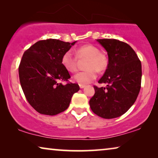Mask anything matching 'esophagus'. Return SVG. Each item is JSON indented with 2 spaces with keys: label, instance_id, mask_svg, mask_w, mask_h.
<instances>
[{
  "label": "esophagus",
  "instance_id": "obj_1",
  "mask_svg": "<svg viewBox=\"0 0 158 158\" xmlns=\"http://www.w3.org/2000/svg\"><path fill=\"white\" fill-rule=\"evenodd\" d=\"M79 86H80V88H81V89H82V88H85V85H82V84H79Z\"/></svg>",
  "mask_w": 158,
  "mask_h": 158
}]
</instances>
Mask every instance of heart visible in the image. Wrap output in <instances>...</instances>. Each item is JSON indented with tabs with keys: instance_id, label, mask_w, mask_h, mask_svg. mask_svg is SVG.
I'll use <instances>...</instances> for the list:
<instances>
[{
	"instance_id": "b5f03b06",
	"label": "heart",
	"mask_w": 158,
	"mask_h": 158,
	"mask_svg": "<svg viewBox=\"0 0 158 158\" xmlns=\"http://www.w3.org/2000/svg\"><path fill=\"white\" fill-rule=\"evenodd\" d=\"M84 60H87L85 63L86 70L77 73L74 77L75 81L82 85L94 81L97 77V71L104 72L109 65L107 56L92 44L78 47L75 51V55L70 50L65 52L62 57V64L69 72L75 73L78 69L79 62Z\"/></svg>"
}]
</instances>
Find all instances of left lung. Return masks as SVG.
Segmentation results:
<instances>
[{
	"label": "left lung",
	"mask_w": 158,
	"mask_h": 158,
	"mask_svg": "<svg viewBox=\"0 0 158 158\" xmlns=\"http://www.w3.org/2000/svg\"><path fill=\"white\" fill-rule=\"evenodd\" d=\"M97 41L104 47L109 65L99 83L94 85L95 94L89 104L95 114L103 118H114L126 113L134 104L141 88L142 64L128 44L114 39Z\"/></svg>",
	"instance_id": "left-lung-1"
}]
</instances>
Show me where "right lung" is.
Returning a JSON list of instances; mask_svg holds the SVG:
<instances>
[{"mask_svg":"<svg viewBox=\"0 0 158 158\" xmlns=\"http://www.w3.org/2000/svg\"><path fill=\"white\" fill-rule=\"evenodd\" d=\"M75 43L40 40L23 53L19 67L20 83L28 102L41 114L53 116L65 111L80 89L78 84L69 82L70 75L62 64V55Z\"/></svg>","mask_w":158,"mask_h":158,"instance_id":"add662e5","label":"right lung"}]
</instances>
